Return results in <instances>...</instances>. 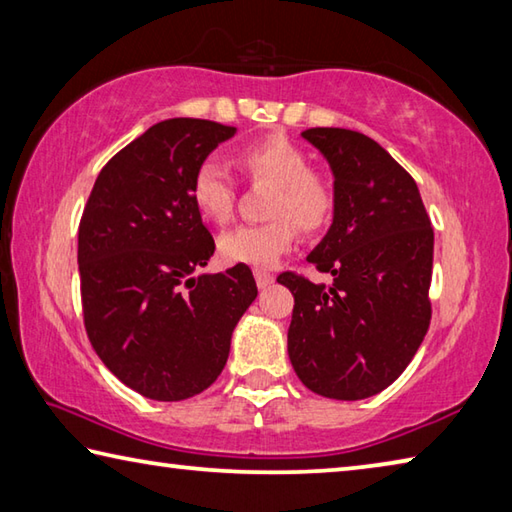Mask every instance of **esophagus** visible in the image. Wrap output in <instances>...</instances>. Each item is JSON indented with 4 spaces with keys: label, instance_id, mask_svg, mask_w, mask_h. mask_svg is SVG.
I'll return each mask as SVG.
<instances>
[{
    "label": "esophagus",
    "instance_id": "obj_1",
    "mask_svg": "<svg viewBox=\"0 0 512 512\" xmlns=\"http://www.w3.org/2000/svg\"><path fill=\"white\" fill-rule=\"evenodd\" d=\"M254 279H256V285L258 288H267V285L274 283V274L267 272V270H254Z\"/></svg>",
    "mask_w": 512,
    "mask_h": 512
}]
</instances>
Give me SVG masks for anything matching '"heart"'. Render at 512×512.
Here are the masks:
<instances>
[{
    "label": "heart",
    "mask_w": 512,
    "mask_h": 512,
    "mask_svg": "<svg viewBox=\"0 0 512 512\" xmlns=\"http://www.w3.org/2000/svg\"><path fill=\"white\" fill-rule=\"evenodd\" d=\"M236 164L251 184L272 186L265 206L272 220L222 233L218 249L227 263L270 267L294 245L297 227L319 231L333 218V182L310 168L306 150L285 134H267L242 146ZM191 202L204 220L227 224L236 204V186L227 170L215 161H202L191 179Z\"/></svg>",
    "instance_id": "b5f03b06"
}]
</instances>
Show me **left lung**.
<instances>
[{
    "label": "left lung",
    "instance_id": "8db88e82",
    "mask_svg": "<svg viewBox=\"0 0 512 512\" xmlns=\"http://www.w3.org/2000/svg\"><path fill=\"white\" fill-rule=\"evenodd\" d=\"M335 173V218L308 261L333 283L279 281L294 297L288 353L310 391L364 400L414 360L432 321L434 229L418 186L378 141L344 128L303 132Z\"/></svg>",
    "mask_w": 512,
    "mask_h": 512
}]
</instances>
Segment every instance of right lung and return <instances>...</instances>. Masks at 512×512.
<instances>
[{"label":"right lung","instance_id":"right-lung-1","mask_svg":"<svg viewBox=\"0 0 512 512\" xmlns=\"http://www.w3.org/2000/svg\"><path fill=\"white\" fill-rule=\"evenodd\" d=\"M233 132L206 119L152 125L103 166L80 218L87 337L107 369L150 400L211 387L258 294L247 265L193 276L215 242L191 202V179Z\"/></svg>","mask_w":512,"mask_h":512}]
</instances>
